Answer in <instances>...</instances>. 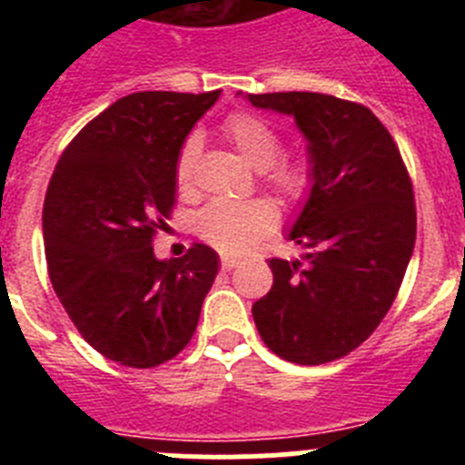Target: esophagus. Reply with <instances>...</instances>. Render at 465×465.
<instances>
[{
  "mask_svg": "<svg viewBox=\"0 0 465 465\" xmlns=\"http://www.w3.org/2000/svg\"><path fill=\"white\" fill-rule=\"evenodd\" d=\"M237 265H240V261H237V258H230V256L221 258V270H223V272H230V270L237 268Z\"/></svg>",
  "mask_w": 465,
  "mask_h": 465,
  "instance_id": "esophagus-1",
  "label": "esophagus"
}]
</instances>
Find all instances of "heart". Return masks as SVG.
I'll return each mask as SVG.
<instances>
[{"mask_svg": "<svg viewBox=\"0 0 465 465\" xmlns=\"http://www.w3.org/2000/svg\"><path fill=\"white\" fill-rule=\"evenodd\" d=\"M223 133L228 142L244 155L253 167L262 172L268 183L283 203L305 200L314 183V170L305 155H279L282 137L265 118L240 111L225 121ZM200 143L188 137L179 149L174 163L176 188L188 193L195 179ZM277 212L262 197L256 200H212L195 213V232L219 252L237 256L249 252L258 240L272 232Z\"/></svg>", "mask_w": 465, "mask_h": 465, "instance_id": "1", "label": "heart"}]
</instances>
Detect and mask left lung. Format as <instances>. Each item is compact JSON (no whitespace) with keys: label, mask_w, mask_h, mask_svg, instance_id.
Returning <instances> with one entry per match:
<instances>
[{"label":"left lung","mask_w":465,"mask_h":465,"mask_svg":"<svg viewBox=\"0 0 465 465\" xmlns=\"http://www.w3.org/2000/svg\"><path fill=\"white\" fill-rule=\"evenodd\" d=\"M295 118L314 183L289 240L295 261L270 258L274 283L253 302L262 342L291 363L342 359L371 338L396 300L417 237L412 182L368 106L322 93L246 94Z\"/></svg>","instance_id":"left-lung-1"}]
</instances>
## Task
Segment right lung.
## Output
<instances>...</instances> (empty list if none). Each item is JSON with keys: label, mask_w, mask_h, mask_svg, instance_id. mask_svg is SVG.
I'll return each instance as SVG.
<instances>
[{"label": "right lung", "mask_w": 465, "mask_h": 465, "mask_svg": "<svg viewBox=\"0 0 465 465\" xmlns=\"http://www.w3.org/2000/svg\"><path fill=\"white\" fill-rule=\"evenodd\" d=\"M143 90L94 116L57 160L44 203L48 277L85 342L127 368L174 359L197 328L219 253L193 244L158 261L182 143L219 100Z\"/></svg>", "instance_id": "right-lung-1"}]
</instances>
